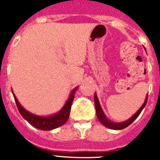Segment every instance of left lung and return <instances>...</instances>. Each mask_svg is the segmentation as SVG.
I'll use <instances>...</instances> for the list:
<instances>
[{
    "label": "left lung",
    "instance_id": "left-lung-1",
    "mask_svg": "<svg viewBox=\"0 0 160 160\" xmlns=\"http://www.w3.org/2000/svg\"><path fill=\"white\" fill-rule=\"evenodd\" d=\"M95 109H96V115H97V118L99 119V121L103 124V125H105V127L107 128H109V129H116V130H119V129H123L124 128H126L129 125V124H131L135 120L137 117L139 116V114L141 113V111L143 110L145 105H146L147 100H148V94H147L146 99L144 100V103L142 105V106L138 109V111L135 113V114L131 117V118H129V119H127L126 121L124 122H121V123H114V122H112L110 120L107 119L106 116H105V114H104V111L102 110V108L100 106V102H99V100H98V97L96 94H95Z\"/></svg>",
    "mask_w": 160,
    "mask_h": 160
}]
</instances>
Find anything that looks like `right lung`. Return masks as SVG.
Instances as JSON below:
<instances>
[{
	"label": "right lung",
	"mask_w": 160,
	"mask_h": 160,
	"mask_svg": "<svg viewBox=\"0 0 160 160\" xmlns=\"http://www.w3.org/2000/svg\"><path fill=\"white\" fill-rule=\"evenodd\" d=\"M76 90H77V87L71 91L70 97L67 100L66 103L57 114L50 115V116H38L36 114H31L21 106L14 94L13 96L20 114L22 115V117L26 121L29 122L32 126L36 129H41V130H51V129H56L66 123L69 119L70 109H71V105H72L73 100H74V96H75V93Z\"/></svg>",
	"instance_id": "add662e5"
}]
</instances>
